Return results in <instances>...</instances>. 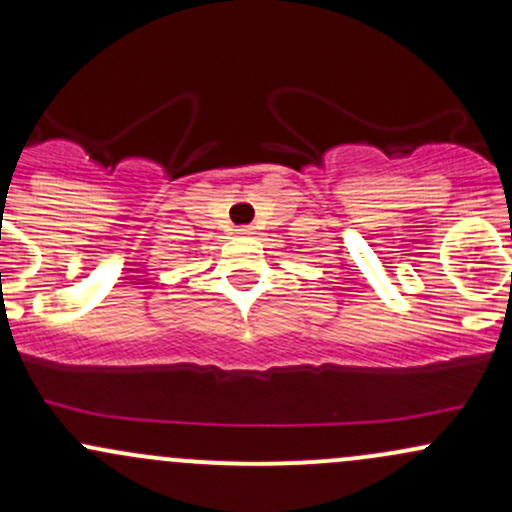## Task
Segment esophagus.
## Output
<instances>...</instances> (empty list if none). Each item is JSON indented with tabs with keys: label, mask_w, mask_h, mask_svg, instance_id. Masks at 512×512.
<instances>
[{
	"label": "esophagus",
	"mask_w": 512,
	"mask_h": 512,
	"mask_svg": "<svg viewBox=\"0 0 512 512\" xmlns=\"http://www.w3.org/2000/svg\"><path fill=\"white\" fill-rule=\"evenodd\" d=\"M235 233H238V235H250L252 228L250 226H240L238 230H235Z\"/></svg>",
	"instance_id": "34e87169"
}]
</instances>
